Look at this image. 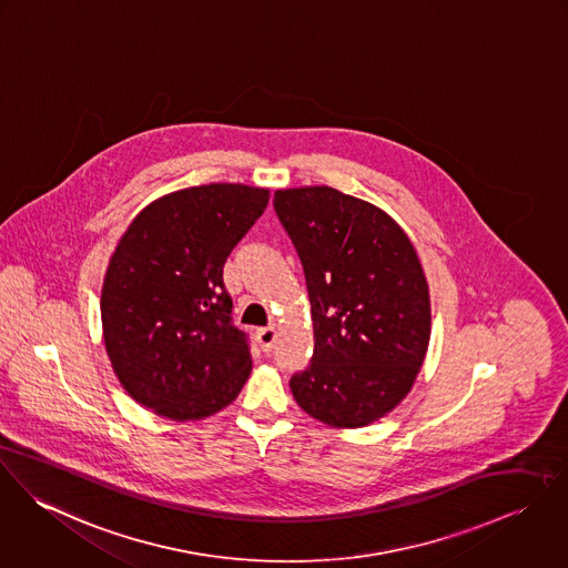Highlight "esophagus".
<instances>
[{
  "label": "esophagus",
  "mask_w": 568,
  "mask_h": 568,
  "mask_svg": "<svg viewBox=\"0 0 568 568\" xmlns=\"http://www.w3.org/2000/svg\"><path fill=\"white\" fill-rule=\"evenodd\" d=\"M276 335H278V331H276V326L274 324H270V326H265V328H258L256 331V342H258V346H261V351H272V346H274V342H276Z\"/></svg>",
  "instance_id": "obj_1"
}]
</instances>
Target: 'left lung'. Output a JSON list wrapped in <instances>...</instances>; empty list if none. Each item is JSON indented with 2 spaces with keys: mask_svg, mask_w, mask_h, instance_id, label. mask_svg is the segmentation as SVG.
I'll use <instances>...</instances> for the list:
<instances>
[{
  "mask_svg": "<svg viewBox=\"0 0 568 568\" xmlns=\"http://www.w3.org/2000/svg\"><path fill=\"white\" fill-rule=\"evenodd\" d=\"M301 256L312 366L290 381L303 412L335 429L387 416L414 387L432 337L423 263L405 231L362 197L315 185L274 191Z\"/></svg>",
  "mask_w": 568,
  "mask_h": 568,
  "instance_id": "obj_1",
  "label": "left lung"
}]
</instances>
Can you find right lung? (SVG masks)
I'll use <instances>...</instances> for the list:
<instances>
[{"mask_svg": "<svg viewBox=\"0 0 568 568\" xmlns=\"http://www.w3.org/2000/svg\"><path fill=\"white\" fill-rule=\"evenodd\" d=\"M267 200L263 187L211 183L165 193L128 224L100 312L111 366L139 405L187 423L242 392L253 359L222 270Z\"/></svg>", "mask_w": 568, "mask_h": 568, "instance_id": "1", "label": "right lung"}]
</instances>
